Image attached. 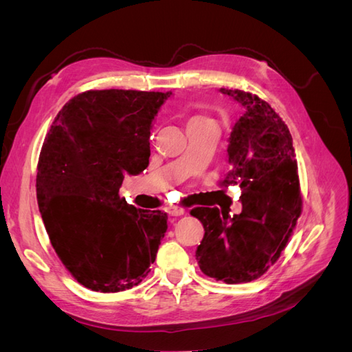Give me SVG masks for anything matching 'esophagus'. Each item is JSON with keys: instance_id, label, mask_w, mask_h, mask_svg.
I'll return each instance as SVG.
<instances>
[{"instance_id": "esophagus-1", "label": "esophagus", "mask_w": 352, "mask_h": 352, "mask_svg": "<svg viewBox=\"0 0 352 352\" xmlns=\"http://www.w3.org/2000/svg\"><path fill=\"white\" fill-rule=\"evenodd\" d=\"M168 216H173V217H179V216H184L185 214V210L180 208V207H168L167 208Z\"/></svg>"}]
</instances>
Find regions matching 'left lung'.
Masks as SVG:
<instances>
[{"mask_svg": "<svg viewBox=\"0 0 352 352\" xmlns=\"http://www.w3.org/2000/svg\"><path fill=\"white\" fill-rule=\"evenodd\" d=\"M243 113L229 136L230 172L223 185L242 189L241 214L197 207L190 214L204 226L195 257L201 272L226 283L258 279L279 260L289 241L302 198L289 129L257 95L221 88Z\"/></svg>", "mask_w": 352, "mask_h": 352, "instance_id": "1", "label": "left lung"}]
</instances>
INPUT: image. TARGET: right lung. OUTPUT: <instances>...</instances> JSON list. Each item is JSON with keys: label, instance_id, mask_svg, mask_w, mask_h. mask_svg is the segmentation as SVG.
<instances>
[{"label": "right lung", "instance_id": "add662e5", "mask_svg": "<svg viewBox=\"0 0 352 352\" xmlns=\"http://www.w3.org/2000/svg\"><path fill=\"white\" fill-rule=\"evenodd\" d=\"M172 92L87 91L65 104L42 144L36 198L52 248L80 285L120 292L155 261L167 214L120 198L150 163L153 120Z\"/></svg>", "mask_w": 352, "mask_h": 352}]
</instances>
